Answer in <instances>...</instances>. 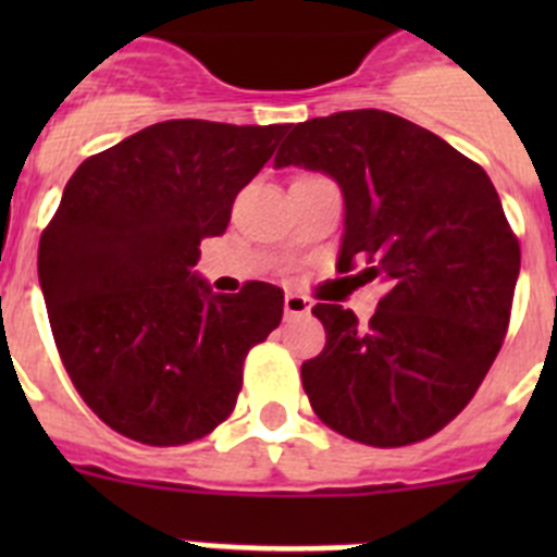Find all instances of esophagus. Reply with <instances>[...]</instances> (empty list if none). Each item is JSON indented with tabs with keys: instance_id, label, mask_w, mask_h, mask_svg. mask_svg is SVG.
<instances>
[{
	"instance_id": "esophagus-1",
	"label": "esophagus",
	"mask_w": 557,
	"mask_h": 557,
	"mask_svg": "<svg viewBox=\"0 0 557 557\" xmlns=\"http://www.w3.org/2000/svg\"><path fill=\"white\" fill-rule=\"evenodd\" d=\"M309 309H312V304H309V298H304V295L287 293V298H284V314H287V318L309 314Z\"/></svg>"
}]
</instances>
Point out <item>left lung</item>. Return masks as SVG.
<instances>
[{"label": "left lung", "mask_w": 557, "mask_h": 557, "mask_svg": "<svg viewBox=\"0 0 557 557\" xmlns=\"http://www.w3.org/2000/svg\"><path fill=\"white\" fill-rule=\"evenodd\" d=\"M337 181V270L366 264L385 295L368 323L314 304L326 348L301 366L323 424L368 446H407L469 405L508 332L519 239L480 164L396 113L298 122L273 161ZM357 275V278H359Z\"/></svg>", "instance_id": "obj_1"}]
</instances>
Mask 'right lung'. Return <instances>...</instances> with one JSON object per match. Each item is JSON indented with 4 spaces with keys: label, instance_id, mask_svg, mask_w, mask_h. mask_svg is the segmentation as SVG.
Segmentation results:
<instances>
[{
    "label": "right lung",
    "instance_id": "1",
    "mask_svg": "<svg viewBox=\"0 0 557 557\" xmlns=\"http://www.w3.org/2000/svg\"><path fill=\"white\" fill-rule=\"evenodd\" d=\"M287 125L170 120L83 161L38 245V282L69 379L120 435L181 446L231 416L243 362L284 312L275 284L211 293L200 239Z\"/></svg>",
    "mask_w": 557,
    "mask_h": 557
}]
</instances>
